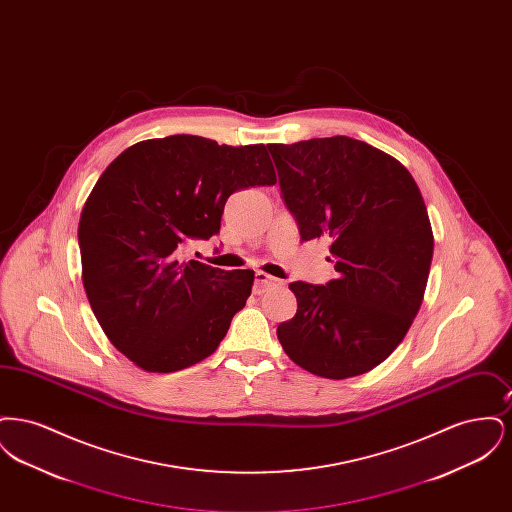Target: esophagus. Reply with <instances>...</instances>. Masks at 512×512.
Here are the masks:
<instances>
[{"label": "esophagus", "instance_id": "1", "mask_svg": "<svg viewBox=\"0 0 512 512\" xmlns=\"http://www.w3.org/2000/svg\"><path fill=\"white\" fill-rule=\"evenodd\" d=\"M280 284V280H276L274 276H270L267 272H263V270H257L255 272V286H253V292L257 293V295H261V293L267 292L270 286H278Z\"/></svg>", "mask_w": 512, "mask_h": 512}]
</instances>
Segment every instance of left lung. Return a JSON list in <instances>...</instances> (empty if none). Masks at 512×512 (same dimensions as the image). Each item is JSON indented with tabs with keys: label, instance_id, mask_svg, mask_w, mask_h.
Returning <instances> with one entry per match:
<instances>
[{
	"label": "left lung",
	"instance_id": "8db88e82",
	"mask_svg": "<svg viewBox=\"0 0 512 512\" xmlns=\"http://www.w3.org/2000/svg\"><path fill=\"white\" fill-rule=\"evenodd\" d=\"M301 240L328 238L338 276L292 282L276 336L293 363L343 380L384 363L422 305L434 234L422 194L388 153L347 136L268 144Z\"/></svg>",
	"mask_w": 512,
	"mask_h": 512
}]
</instances>
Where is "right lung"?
Instances as JSON below:
<instances>
[{"mask_svg":"<svg viewBox=\"0 0 512 512\" xmlns=\"http://www.w3.org/2000/svg\"><path fill=\"white\" fill-rule=\"evenodd\" d=\"M272 184L265 144L219 146L190 134L138 142L103 171L78 224L82 284L126 359L176 372L217 351L255 272L184 259V245L219 232L236 190Z\"/></svg>","mask_w":512,"mask_h":512,"instance_id":"1","label":"right lung"}]
</instances>
